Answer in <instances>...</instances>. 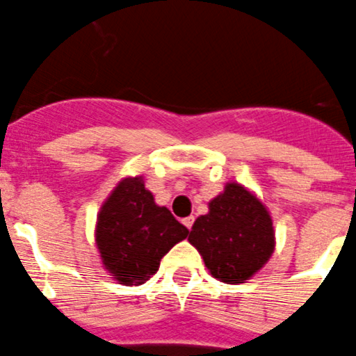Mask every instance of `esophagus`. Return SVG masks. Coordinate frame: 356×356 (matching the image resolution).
<instances>
[{
    "label": "esophagus",
    "mask_w": 356,
    "mask_h": 356,
    "mask_svg": "<svg viewBox=\"0 0 356 356\" xmlns=\"http://www.w3.org/2000/svg\"><path fill=\"white\" fill-rule=\"evenodd\" d=\"M193 222H195V216H188L182 220V223H184L186 229H190V230H191V227H193Z\"/></svg>",
    "instance_id": "34e87169"
}]
</instances>
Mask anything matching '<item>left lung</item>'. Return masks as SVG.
Listing matches in <instances>:
<instances>
[{"label":"left lung","instance_id":"8db88e82","mask_svg":"<svg viewBox=\"0 0 356 356\" xmlns=\"http://www.w3.org/2000/svg\"><path fill=\"white\" fill-rule=\"evenodd\" d=\"M188 241L214 278L243 284L273 254V220L245 186L229 182L223 193L209 202V213L195 220Z\"/></svg>","mask_w":356,"mask_h":356}]
</instances>
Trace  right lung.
Instances as JSON below:
<instances>
[{
    "instance_id": "right-lung-1",
    "label": "right lung",
    "mask_w": 356,
    "mask_h": 356,
    "mask_svg": "<svg viewBox=\"0 0 356 356\" xmlns=\"http://www.w3.org/2000/svg\"><path fill=\"white\" fill-rule=\"evenodd\" d=\"M190 230L159 207L142 177L118 182L97 214L95 243L102 264L124 286L145 284Z\"/></svg>"
}]
</instances>
